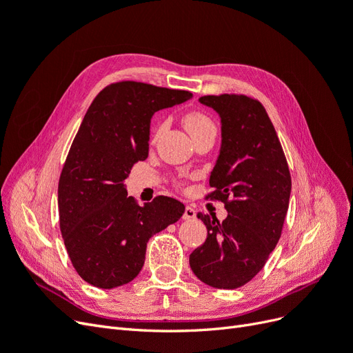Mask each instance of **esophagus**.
<instances>
[{
  "label": "esophagus",
  "mask_w": 353,
  "mask_h": 353,
  "mask_svg": "<svg viewBox=\"0 0 353 353\" xmlns=\"http://www.w3.org/2000/svg\"><path fill=\"white\" fill-rule=\"evenodd\" d=\"M183 219L184 221H193V219H196V210L191 208V206H187L184 215H183Z\"/></svg>",
  "instance_id": "34e87169"
}]
</instances>
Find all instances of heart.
<instances>
[{
  "instance_id": "1",
  "label": "heart",
  "mask_w": 353,
  "mask_h": 353,
  "mask_svg": "<svg viewBox=\"0 0 353 353\" xmlns=\"http://www.w3.org/2000/svg\"><path fill=\"white\" fill-rule=\"evenodd\" d=\"M187 131L190 132V135H194L203 130H208V128H213L212 121L206 114L199 113V112H191L185 116L184 119Z\"/></svg>"
}]
</instances>
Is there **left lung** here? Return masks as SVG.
Instances as JSON below:
<instances>
[{
    "label": "left lung",
    "mask_w": 353,
    "mask_h": 353,
    "mask_svg": "<svg viewBox=\"0 0 353 353\" xmlns=\"http://www.w3.org/2000/svg\"><path fill=\"white\" fill-rule=\"evenodd\" d=\"M199 101L221 119V148L209 184L225 203L219 222L199 212L208 239L190 254L197 279L232 290L249 283L281 237L290 200L287 160L263 105L245 95H205Z\"/></svg>",
    "instance_id": "1"
}]
</instances>
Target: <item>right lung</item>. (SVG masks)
<instances>
[{
    "mask_svg": "<svg viewBox=\"0 0 353 353\" xmlns=\"http://www.w3.org/2000/svg\"><path fill=\"white\" fill-rule=\"evenodd\" d=\"M188 91L141 82H117L91 103L59 181L60 230L81 279L114 288L140 274L147 243L175 223L183 203L159 196L138 206L125 179L148 156L156 112L191 100Z\"/></svg>",
    "mask_w": 353,
    "mask_h": 353,
    "instance_id": "right-lung-1",
    "label": "right lung"
}]
</instances>
